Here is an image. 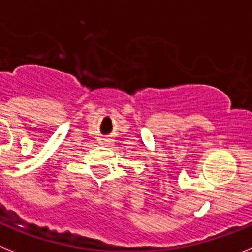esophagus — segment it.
Instances as JSON below:
<instances>
[{
  "label": "esophagus",
  "instance_id": "esophagus-1",
  "mask_svg": "<svg viewBox=\"0 0 252 252\" xmlns=\"http://www.w3.org/2000/svg\"><path fill=\"white\" fill-rule=\"evenodd\" d=\"M103 141H105V144H106V145H110V144H111V140H103Z\"/></svg>",
  "mask_w": 252,
  "mask_h": 252
}]
</instances>
